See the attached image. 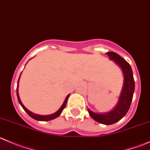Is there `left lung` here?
Segmentation results:
<instances>
[{
    "label": "left lung",
    "mask_w": 150,
    "mask_h": 150,
    "mask_svg": "<svg viewBox=\"0 0 150 150\" xmlns=\"http://www.w3.org/2000/svg\"><path fill=\"white\" fill-rule=\"evenodd\" d=\"M109 56L110 59L113 60L116 64L120 67L122 70L124 76L123 88L121 92V95L119 99L118 104L115 108L111 112L104 114H97L93 112L88 109L89 115L92 118L99 123L104 125H112L115 123L126 115L131 107L132 102L133 95H134V88H135V83H134V75H133L132 69L130 66L129 63L127 62L120 55L113 51L106 53Z\"/></svg>",
    "instance_id": "left-lung-1"
}]
</instances>
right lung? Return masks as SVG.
<instances>
[{
  "label": "right lung",
  "mask_w": 150,
  "mask_h": 150,
  "mask_svg": "<svg viewBox=\"0 0 150 150\" xmlns=\"http://www.w3.org/2000/svg\"><path fill=\"white\" fill-rule=\"evenodd\" d=\"M19 78H20V77H19ZM19 80H18L17 88H16V95H17L18 101H19V104H20V105L22 106V108L24 109V110H25V111L27 113H28V114L30 116V117H33V119H35V120H40V121H48V120H53V119H55L56 117H57L58 116H59V115L61 114L62 112L63 111V110L64 109V107H66L67 102V99H68V98H69V94L67 95V96L66 97L65 100H64V103H63L62 105V107H60L59 110L57 112H56L55 113H54V114L49 115H40L35 114V113H33V112H32L29 111V110L27 108H25V107L23 105V104H22V102H21V100H20V99H19V94H18V85H19Z\"/></svg>",
  "instance_id": "1"
}]
</instances>
